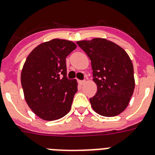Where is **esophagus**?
Listing matches in <instances>:
<instances>
[{"label": "esophagus", "mask_w": 155, "mask_h": 155, "mask_svg": "<svg viewBox=\"0 0 155 155\" xmlns=\"http://www.w3.org/2000/svg\"><path fill=\"white\" fill-rule=\"evenodd\" d=\"M85 82H86L85 80H84V81H78V83L81 84V85H83V84H85Z\"/></svg>", "instance_id": "obj_1"}]
</instances>
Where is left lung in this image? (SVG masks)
Here are the masks:
<instances>
[{
	"label": "left lung",
	"mask_w": 155,
	"mask_h": 155,
	"mask_svg": "<svg viewBox=\"0 0 155 155\" xmlns=\"http://www.w3.org/2000/svg\"><path fill=\"white\" fill-rule=\"evenodd\" d=\"M91 60L97 92L90 98L93 110L113 117L128 106L134 91V66L127 52L115 42L102 38L77 42Z\"/></svg>",
	"instance_id": "1"
}]
</instances>
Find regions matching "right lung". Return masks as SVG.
<instances>
[{"mask_svg":"<svg viewBox=\"0 0 155 155\" xmlns=\"http://www.w3.org/2000/svg\"><path fill=\"white\" fill-rule=\"evenodd\" d=\"M74 42L53 39L42 42L27 57L21 73L25 99L42 120L62 118L71 110L76 79L67 78L66 57L76 49Z\"/></svg>","mask_w":155,"mask_h":155,"instance_id":"add662e5","label":"right lung"}]
</instances>
